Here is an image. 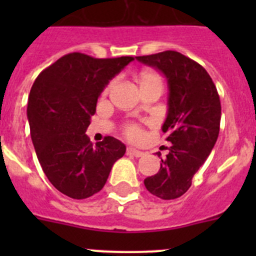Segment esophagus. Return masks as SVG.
I'll use <instances>...</instances> for the list:
<instances>
[{"label": "esophagus", "mask_w": 256, "mask_h": 256, "mask_svg": "<svg viewBox=\"0 0 256 256\" xmlns=\"http://www.w3.org/2000/svg\"><path fill=\"white\" fill-rule=\"evenodd\" d=\"M126 154L130 156H136V158H141V156L144 155V152H142V151L137 150V148H126Z\"/></svg>", "instance_id": "obj_1"}]
</instances>
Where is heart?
Segmentation results:
<instances>
[{"instance_id": "obj_1", "label": "heart", "mask_w": 256, "mask_h": 256, "mask_svg": "<svg viewBox=\"0 0 256 256\" xmlns=\"http://www.w3.org/2000/svg\"><path fill=\"white\" fill-rule=\"evenodd\" d=\"M140 80H141V84H144V83L152 82V80H162V79H160L159 76H156V74L144 73L141 76V79H140ZM126 133L128 137H130V138H140V137H141V130H140V128L137 126H126Z\"/></svg>"}]
</instances>
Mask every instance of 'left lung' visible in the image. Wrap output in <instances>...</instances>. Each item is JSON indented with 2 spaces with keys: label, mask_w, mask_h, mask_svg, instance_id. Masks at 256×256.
Here are the masks:
<instances>
[{
  "label": "left lung",
  "mask_w": 256,
  "mask_h": 256,
  "mask_svg": "<svg viewBox=\"0 0 256 256\" xmlns=\"http://www.w3.org/2000/svg\"><path fill=\"white\" fill-rule=\"evenodd\" d=\"M158 69L168 82V114L162 124L169 154L159 172L144 180V187L162 200L180 198L212 152L219 134L220 100L206 70L177 51L137 56Z\"/></svg>",
  "instance_id": "1"
}]
</instances>
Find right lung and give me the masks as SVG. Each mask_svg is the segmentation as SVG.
<instances>
[{
  "label": "right lung",
  "mask_w": 256,
  "mask_h": 256,
  "mask_svg": "<svg viewBox=\"0 0 256 256\" xmlns=\"http://www.w3.org/2000/svg\"><path fill=\"white\" fill-rule=\"evenodd\" d=\"M133 60L73 52L46 68L32 86L26 108L32 141L46 177L61 194L76 200L97 194L126 154V144L110 136L94 146L86 130L104 88Z\"/></svg>",
  "instance_id": "1"
}]
</instances>
